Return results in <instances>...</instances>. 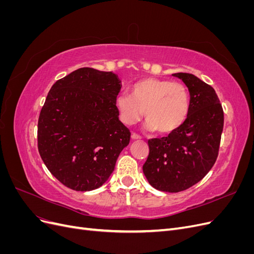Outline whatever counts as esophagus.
Wrapping results in <instances>:
<instances>
[{
	"label": "esophagus",
	"mask_w": 254,
	"mask_h": 254,
	"mask_svg": "<svg viewBox=\"0 0 254 254\" xmlns=\"http://www.w3.org/2000/svg\"><path fill=\"white\" fill-rule=\"evenodd\" d=\"M131 139L132 140H140L141 139V135H139L135 132H131Z\"/></svg>",
	"instance_id": "1"
}]
</instances>
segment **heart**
I'll use <instances>...</instances> for the list:
<instances>
[{
	"mask_svg": "<svg viewBox=\"0 0 254 254\" xmlns=\"http://www.w3.org/2000/svg\"><path fill=\"white\" fill-rule=\"evenodd\" d=\"M115 107L126 125L134 124L144 114L147 121L146 129L167 134L186 122L190 111V94L180 82L149 77L135 82L130 94L119 95Z\"/></svg>",
	"mask_w": 254,
	"mask_h": 254,
	"instance_id": "obj_1",
	"label": "heart"
}]
</instances>
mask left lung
I'll use <instances>...</instances> for the list:
<instances>
[{"mask_svg": "<svg viewBox=\"0 0 254 254\" xmlns=\"http://www.w3.org/2000/svg\"><path fill=\"white\" fill-rule=\"evenodd\" d=\"M190 92V111L183 124L168 136L148 141L143 173L159 190L178 193L200 181L218 156L224 111L215 90L189 73H175Z\"/></svg>", "mask_w": 254, "mask_h": 254, "instance_id": "left-lung-1", "label": "left lung"}]
</instances>
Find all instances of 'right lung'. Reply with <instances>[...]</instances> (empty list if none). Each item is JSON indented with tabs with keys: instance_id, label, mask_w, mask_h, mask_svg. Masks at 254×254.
I'll use <instances>...</instances> for the list:
<instances>
[{
	"instance_id": "add662e5",
	"label": "right lung",
	"mask_w": 254,
	"mask_h": 254,
	"mask_svg": "<svg viewBox=\"0 0 254 254\" xmlns=\"http://www.w3.org/2000/svg\"><path fill=\"white\" fill-rule=\"evenodd\" d=\"M119 76L78 68L53 84L38 121V149L52 175L74 190L102 187L130 131L119 119Z\"/></svg>"
}]
</instances>
